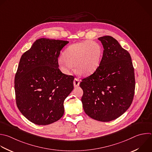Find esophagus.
<instances>
[{"label":"esophagus","mask_w":152,"mask_h":152,"mask_svg":"<svg viewBox=\"0 0 152 152\" xmlns=\"http://www.w3.org/2000/svg\"><path fill=\"white\" fill-rule=\"evenodd\" d=\"M79 84H80V80H79V79L75 78V79H74V81H73L74 86H75V87H77V86H79Z\"/></svg>","instance_id":"1"}]
</instances>
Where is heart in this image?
<instances>
[{
	"label": "heart",
	"instance_id": "heart-1",
	"mask_svg": "<svg viewBox=\"0 0 152 152\" xmlns=\"http://www.w3.org/2000/svg\"><path fill=\"white\" fill-rule=\"evenodd\" d=\"M58 61L62 70L68 73L72 66L81 76H88L98 69L102 57L100 45L94 41H84L70 45Z\"/></svg>",
	"mask_w": 152,
	"mask_h": 152
}]
</instances>
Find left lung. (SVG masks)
Listing matches in <instances>:
<instances>
[{"label": "left lung", "instance_id": "1", "mask_svg": "<svg viewBox=\"0 0 152 152\" xmlns=\"http://www.w3.org/2000/svg\"><path fill=\"white\" fill-rule=\"evenodd\" d=\"M98 40L104 48L96 70L80 83L85 113L102 122L115 120L132 104L135 92V75L129 53L113 37Z\"/></svg>", "mask_w": 152, "mask_h": 152}]
</instances>
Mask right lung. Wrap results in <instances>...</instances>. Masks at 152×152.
<instances>
[{"mask_svg": "<svg viewBox=\"0 0 152 152\" xmlns=\"http://www.w3.org/2000/svg\"><path fill=\"white\" fill-rule=\"evenodd\" d=\"M68 41L40 38L21 56L15 76L16 104L23 115L39 125L59 120L64 102L73 89V76L58 68L61 50Z\"/></svg>", "mask_w": 152, "mask_h": 152, "instance_id": "add662e5", "label": "right lung"}]
</instances>
